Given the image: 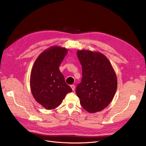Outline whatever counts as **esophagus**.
Instances as JSON below:
<instances>
[{
    "label": "esophagus",
    "mask_w": 146,
    "mask_h": 146,
    "mask_svg": "<svg viewBox=\"0 0 146 146\" xmlns=\"http://www.w3.org/2000/svg\"><path fill=\"white\" fill-rule=\"evenodd\" d=\"M70 87H71L72 91H74V90H75V85H70Z\"/></svg>",
    "instance_id": "34e87169"
}]
</instances>
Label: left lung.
Segmentation results:
<instances>
[{
  "label": "left lung",
  "mask_w": 146,
  "mask_h": 146,
  "mask_svg": "<svg viewBox=\"0 0 146 146\" xmlns=\"http://www.w3.org/2000/svg\"><path fill=\"white\" fill-rule=\"evenodd\" d=\"M77 55L82 68V82L76 90L80 102L89 113L102 111L115 95L117 86L115 71L100 52L82 49Z\"/></svg>",
  "instance_id": "8db88e82"
}]
</instances>
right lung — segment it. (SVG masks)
<instances>
[{
    "label": "right lung",
    "mask_w": 146,
    "mask_h": 146,
    "mask_svg": "<svg viewBox=\"0 0 146 146\" xmlns=\"http://www.w3.org/2000/svg\"><path fill=\"white\" fill-rule=\"evenodd\" d=\"M68 50L64 47L52 46L40 54L33 64L30 74L31 92L46 109L58 107L66 95L72 91L59 69Z\"/></svg>",
    "instance_id": "add662e5"
}]
</instances>
